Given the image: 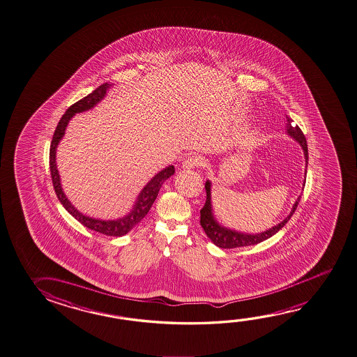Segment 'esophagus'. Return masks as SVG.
Segmentation results:
<instances>
[{"instance_id": "obj_1", "label": "esophagus", "mask_w": 357, "mask_h": 357, "mask_svg": "<svg viewBox=\"0 0 357 357\" xmlns=\"http://www.w3.org/2000/svg\"><path fill=\"white\" fill-rule=\"evenodd\" d=\"M205 164V159L202 155H190L183 162V168L184 169H192V168H199L203 167Z\"/></svg>"}]
</instances>
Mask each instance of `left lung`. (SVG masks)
<instances>
[{
    "mask_svg": "<svg viewBox=\"0 0 357 357\" xmlns=\"http://www.w3.org/2000/svg\"><path fill=\"white\" fill-rule=\"evenodd\" d=\"M287 135L294 138L295 141L298 142V144L303 148L304 151L305 162H306V167H307V160H309V153H307V143H306V138H305L303 130L298 128V126L292 127V119L287 117ZM306 174V170H305ZM306 181V179H305ZM211 183L209 181H205V190H206V200H205L204 206L200 211V225L202 228L204 229L205 234L209 239L215 244L216 246L222 248V249H233V248H240V246H249L255 245L261 243L264 240L269 239L273 235L276 234L285 224H287L292 214L296 211L298 208V202L301 195H298L295 204L292 206L290 214L279 222L278 225H275L273 228L263 231V233H257V234H245V233H240L236 230H231V229L225 228L220 225L219 222H216L214 214H213V208H211Z\"/></svg>",
    "mask_w": 357,
    "mask_h": 357,
    "instance_id": "left-lung-1",
    "label": "left lung"
}]
</instances>
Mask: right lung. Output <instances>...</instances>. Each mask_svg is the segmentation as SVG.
Returning a JSON list of instances; mask_svg holds the SVG:
<instances>
[{
    "label": "right lung",
    "instance_id": "obj_1",
    "mask_svg": "<svg viewBox=\"0 0 357 357\" xmlns=\"http://www.w3.org/2000/svg\"><path fill=\"white\" fill-rule=\"evenodd\" d=\"M111 86L112 84L109 83L100 84V87L96 88L92 93L88 94L87 97H84L82 100L76 102L75 105H70V108L66 111L56 127L52 142H51L50 169H51L53 188L57 194V198L59 199L61 204L65 206L66 211H68L70 215L83 224L86 228L98 231L100 234L108 235V236H122V235L129 233L148 214V211L152 208L154 200L157 199L159 189L163 185L164 181L174 174V172H176L174 167L169 165V167L164 168L146 183V187L142 189L141 193L138 195L132 211L127 215L122 216L119 219H114V220H100V219H94V218L83 215L82 213H79L73 205L70 204V200L67 199L62 190V187H61V179H59V170H57V164H56L57 146L65 135L66 127L70 122V118L73 117L76 113H81V112L93 108L94 105L105 98V93L111 88Z\"/></svg>",
    "mask_w": 357,
    "mask_h": 357
}]
</instances>
